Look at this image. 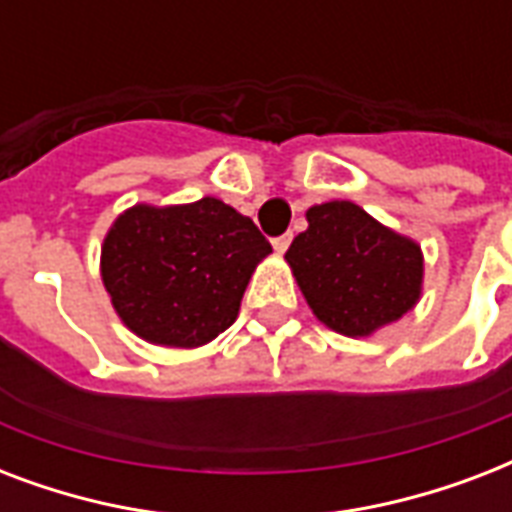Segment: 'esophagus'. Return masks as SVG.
<instances>
[{"label": "esophagus", "instance_id": "1", "mask_svg": "<svg viewBox=\"0 0 512 512\" xmlns=\"http://www.w3.org/2000/svg\"><path fill=\"white\" fill-rule=\"evenodd\" d=\"M289 241H292V233L276 236V239H273V249H276L279 255H284V252H287V247H289Z\"/></svg>", "mask_w": 512, "mask_h": 512}]
</instances>
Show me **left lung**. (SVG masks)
Instances as JSON below:
<instances>
[{
    "label": "left lung",
    "instance_id": "left-lung-1",
    "mask_svg": "<svg viewBox=\"0 0 512 512\" xmlns=\"http://www.w3.org/2000/svg\"><path fill=\"white\" fill-rule=\"evenodd\" d=\"M287 263L313 313L340 335H369L420 297V247L353 201L308 209V231L295 236Z\"/></svg>",
    "mask_w": 512,
    "mask_h": 512
}]
</instances>
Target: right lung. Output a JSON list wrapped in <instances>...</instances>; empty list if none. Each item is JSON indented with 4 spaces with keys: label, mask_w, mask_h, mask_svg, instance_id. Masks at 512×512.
I'll use <instances>...</instances> for the list:
<instances>
[{
    "label": "right lung",
    "mask_w": 512,
    "mask_h": 512,
    "mask_svg": "<svg viewBox=\"0 0 512 512\" xmlns=\"http://www.w3.org/2000/svg\"><path fill=\"white\" fill-rule=\"evenodd\" d=\"M271 241L220 199L127 209L103 244V284L143 340L196 348L231 327Z\"/></svg>",
    "instance_id": "add662e5"
}]
</instances>
